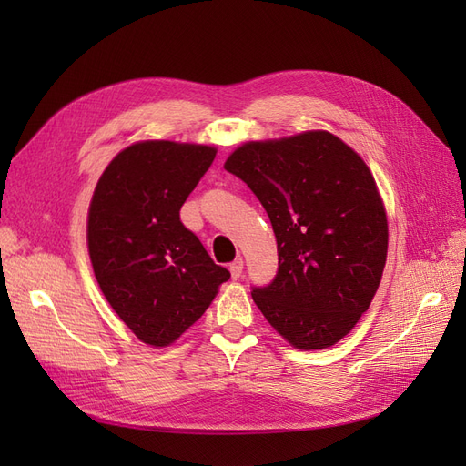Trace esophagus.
<instances>
[{
	"label": "esophagus",
	"mask_w": 466,
	"mask_h": 466,
	"mask_svg": "<svg viewBox=\"0 0 466 466\" xmlns=\"http://www.w3.org/2000/svg\"><path fill=\"white\" fill-rule=\"evenodd\" d=\"M229 272H231V278H233V279L241 278V274H243V258H235V260L229 264Z\"/></svg>",
	"instance_id": "34e87169"
}]
</instances>
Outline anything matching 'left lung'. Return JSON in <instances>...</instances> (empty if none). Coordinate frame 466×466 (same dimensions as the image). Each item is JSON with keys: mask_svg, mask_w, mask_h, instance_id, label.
I'll return each instance as SVG.
<instances>
[{"mask_svg": "<svg viewBox=\"0 0 466 466\" xmlns=\"http://www.w3.org/2000/svg\"><path fill=\"white\" fill-rule=\"evenodd\" d=\"M225 171L255 192L278 272L252 288L266 320L299 350L336 344L368 311L387 260V216L360 155L329 132L248 142Z\"/></svg>", "mask_w": 466, "mask_h": 466, "instance_id": "1", "label": "left lung"}]
</instances>
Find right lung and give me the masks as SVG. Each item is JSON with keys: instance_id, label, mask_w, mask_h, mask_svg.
Listing matches in <instances>:
<instances>
[{"instance_id": "add662e5", "label": "right lung", "mask_w": 466, "mask_h": 466, "mask_svg": "<svg viewBox=\"0 0 466 466\" xmlns=\"http://www.w3.org/2000/svg\"><path fill=\"white\" fill-rule=\"evenodd\" d=\"M214 157L209 146L139 142L96 182L87 221L95 278L126 327L149 346L175 342L231 278L180 221Z\"/></svg>"}]
</instances>
